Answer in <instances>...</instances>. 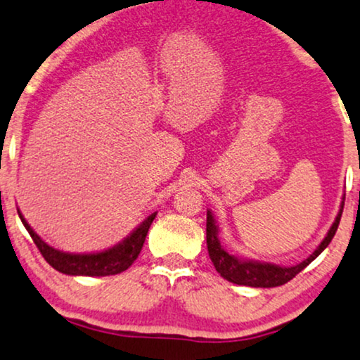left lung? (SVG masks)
I'll list each match as a JSON object with an SVG mask.
<instances>
[{
  "label": "left lung",
  "instance_id": "1",
  "mask_svg": "<svg viewBox=\"0 0 360 360\" xmlns=\"http://www.w3.org/2000/svg\"><path fill=\"white\" fill-rule=\"evenodd\" d=\"M344 209V202L341 204V210H339L336 220H334L333 227L329 229L328 236L321 242V245L309 255L304 262L298 263L295 266H278L271 265V263H260L253 260H240V258L230 255L227 250L219 242V229L214 222L212 214L207 210V224H205V233H207V250L209 257L212 260L215 270L220 273V276L230 281V283L243 285V286H253V288H273V286H281L288 283L290 280L298 275L301 270H304L326 247L329 245L333 237L336 236V230L339 227V220H341Z\"/></svg>",
  "mask_w": 360,
  "mask_h": 360
}]
</instances>
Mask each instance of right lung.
Returning <instances> with one entry per match:
<instances>
[{"mask_svg": "<svg viewBox=\"0 0 360 360\" xmlns=\"http://www.w3.org/2000/svg\"><path fill=\"white\" fill-rule=\"evenodd\" d=\"M156 217V212L151 214L150 217L143 220L138 225L136 230H133L130 237H127L122 243L115 245L108 250L100 252V253H87V255H80V253H65L60 250H56L51 245L42 240L37 236L34 230L31 229V225L26 222V219L22 217L19 212V219L24 224L27 232L32 240H34L36 247L39 248L41 255L44 257V260L49 263L52 268H56L57 271L65 273V275H82V276H108V275H117L131 266V263L136 260L140 255L143 243H145L146 233L150 230V225Z\"/></svg>", "mask_w": 360, "mask_h": 360, "instance_id": "obj_1", "label": "right lung"}]
</instances>
